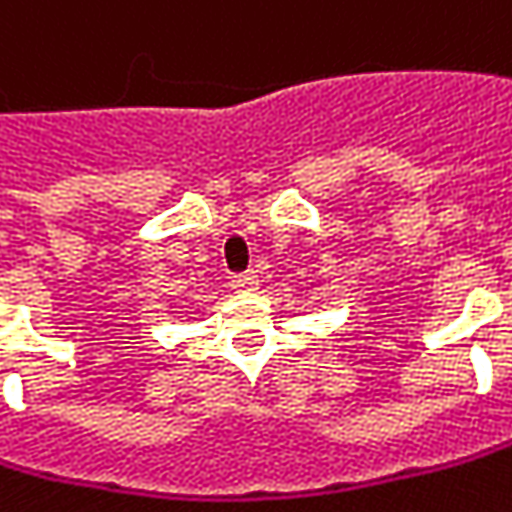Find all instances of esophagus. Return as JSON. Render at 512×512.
<instances>
[{
  "mask_svg": "<svg viewBox=\"0 0 512 512\" xmlns=\"http://www.w3.org/2000/svg\"><path fill=\"white\" fill-rule=\"evenodd\" d=\"M231 286H234L237 292H252V289H257V286H260V281H257L255 272H246V275H234Z\"/></svg>",
  "mask_w": 512,
  "mask_h": 512,
  "instance_id": "1",
  "label": "esophagus"
}]
</instances>
